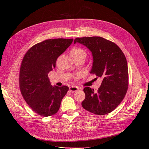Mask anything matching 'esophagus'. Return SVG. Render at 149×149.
<instances>
[{
	"label": "esophagus",
	"mask_w": 149,
	"mask_h": 149,
	"mask_svg": "<svg viewBox=\"0 0 149 149\" xmlns=\"http://www.w3.org/2000/svg\"><path fill=\"white\" fill-rule=\"evenodd\" d=\"M79 90V87H77V86H71L69 87V90L70 92H76L77 90Z\"/></svg>",
	"instance_id": "esophagus-1"
}]
</instances>
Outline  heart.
<instances>
[{"instance_id":"b5f03b06","label":"heart","mask_w":149,"mask_h":149,"mask_svg":"<svg viewBox=\"0 0 149 149\" xmlns=\"http://www.w3.org/2000/svg\"><path fill=\"white\" fill-rule=\"evenodd\" d=\"M70 55L72 57H86L87 56V52L86 51L80 47H75L72 49L70 51Z\"/></svg>"}]
</instances>
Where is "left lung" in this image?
Returning <instances> with one entry per match:
<instances>
[{
	"mask_svg": "<svg viewBox=\"0 0 149 149\" xmlns=\"http://www.w3.org/2000/svg\"><path fill=\"white\" fill-rule=\"evenodd\" d=\"M92 52L93 65L90 73L103 79L97 90L85 87V98L81 106L92 113L104 115L116 109L124 99L128 88V68L126 57L114 42L102 37L77 38Z\"/></svg>",
	"mask_w": 149,
	"mask_h": 149,
	"instance_id": "1",
	"label": "left lung"
}]
</instances>
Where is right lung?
<instances>
[{
  "label": "right lung",
  "instance_id": "1",
  "mask_svg": "<svg viewBox=\"0 0 149 149\" xmlns=\"http://www.w3.org/2000/svg\"><path fill=\"white\" fill-rule=\"evenodd\" d=\"M73 39H50L33 46L24 56L19 75V85L24 100L41 116H49L59 109L68 86H52L48 74L56 67L58 57Z\"/></svg>",
  "mask_w": 149,
  "mask_h": 149
}]
</instances>
